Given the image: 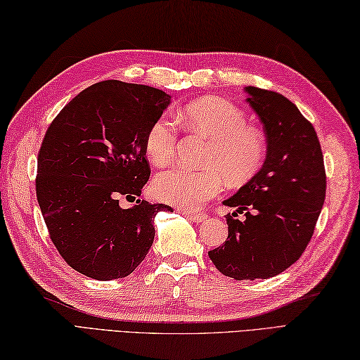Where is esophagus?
Instances as JSON below:
<instances>
[{"instance_id":"esophagus-1","label":"esophagus","mask_w":360,"mask_h":360,"mask_svg":"<svg viewBox=\"0 0 360 360\" xmlns=\"http://www.w3.org/2000/svg\"><path fill=\"white\" fill-rule=\"evenodd\" d=\"M184 215L188 218V219H192L193 223H202V221L207 218V215H205L204 212H198V210H184Z\"/></svg>"}]
</instances>
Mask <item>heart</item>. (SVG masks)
Masks as SVG:
<instances>
[{
    "mask_svg": "<svg viewBox=\"0 0 360 360\" xmlns=\"http://www.w3.org/2000/svg\"><path fill=\"white\" fill-rule=\"evenodd\" d=\"M179 122L188 131L209 137L202 156L201 170L173 167L159 173L153 181V192L165 202L200 207L217 196L224 186V176L233 182L250 179L266 158L264 136L257 128L248 127L244 112L219 97H205L184 106ZM178 133L167 117H159L145 134V155L156 167L170 162Z\"/></svg>",
    "mask_w": 360,
    "mask_h": 360,
    "instance_id": "heart-1",
    "label": "heart"
}]
</instances>
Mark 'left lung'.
Wrapping results in <instances>:
<instances>
[{
	"instance_id": "obj_1",
	"label": "left lung",
	"mask_w": 360,
	"mask_h": 360,
	"mask_svg": "<svg viewBox=\"0 0 360 360\" xmlns=\"http://www.w3.org/2000/svg\"><path fill=\"white\" fill-rule=\"evenodd\" d=\"M246 101L262 120L267 155L259 172L223 201L227 241L209 252L235 280L271 278L294 264L314 233L326 193L323 155L314 127L275 91L246 86ZM245 212L243 221L234 217Z\"/></svg>"
}]
</instances>
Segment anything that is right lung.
<instances>
[{
	"label": "right lung",
	"mask_w": 360,
	"mask_h": 360,
	"mask_svg": "<svg viewBox=\"0 0 360 360\" xmlns=\"http://www.w3.org/2000/svg\"><path fill=\"white\" fill-rule=\"evenodd\" d=\"M172 97L156 88L105 80L83 89L52 120L38 151L37 200L49 236L72 269L124 278L155 240L165 204L134 200L150 178L145 134Z\"/></svg>",
	"instance_id": "1"
}]
</instances>
